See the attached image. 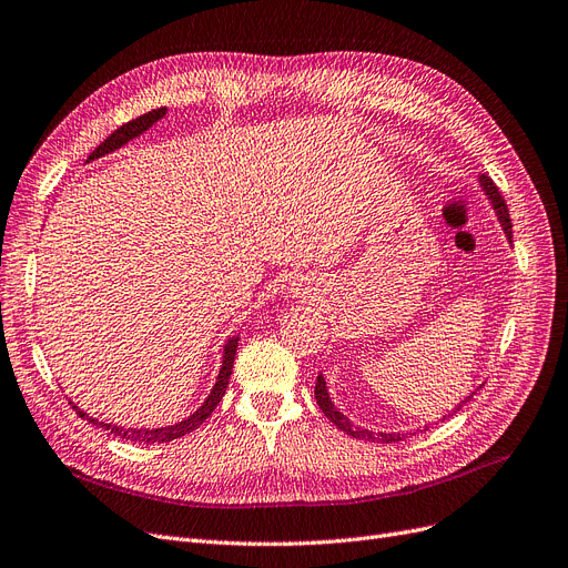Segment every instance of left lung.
<instances>
[{"mask_svg": "<svg viewBox=\"0 0 568 568\" xmlns=\"http://www.w3.org/2000/svg\"><path fill=\"white\" fill-rule=\"evenodd\" d=\"M479 182H481V186H485L487 196L491 199V203H494V207H496V213H498V220H500L503 229H506L508 239H513V220H510L508 203H506V199H503L500 189L496 186V182H494L489 175H479ZM316 400H318V405H321L323 414L329 418V422H332L334 426L342 428L344 433H348V435H353V437H358V439H374L369 430L355 428V426L348 422V418H346L342 412H337V407L332 405L329 395H327V388H325V379H323V376H318V382H316ZM468 400H470V397H466L464 405H466ZM405 437H407V433H397V435H382V437H376V439H382V443H400V439H405Z\"/></svg>", "mask_w": 568, "mask_h": 568, "instance_id": "8db88e82", "label": "left lung"}]
</instances>
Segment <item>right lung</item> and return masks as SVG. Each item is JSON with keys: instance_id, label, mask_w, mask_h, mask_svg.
Here are the masks:
<instances>
[{"instance_id": "add662e5", "label": "right lung", "mask_w": 568, "mask_h": 568, "mask_svg": "<svg viewBox=\"0 0 568 568\" xmlns=\"http://www.w3.org/2000/svg\"><path fill=\"white\" fill-rule=\"evenodd\" d=\"M163 114H165V108H159V110L146 112V114H142V116H138V119H133V121H129V123H123L121 129H116L108 140L100 142V144L95 146L93 154L89 156V161H93V159H98V156H102V154H110V152L119 150L121 144H125L129 140H133L135 135L144 133L146 129H150V125H154ZM236 346H239V339H236V337L224 346V363H222V369H220V376H217V384H215L213 393L207 395V400L201 405V409H196L192 416L184 418L182 424L168 426V428H152V430H144V428H116V426L98 422V418H93V416H89V414H83V412H81L77 405H72V403H70V405H72V409H74L81 418H87V422H91L93 426H100V428H104V430H112L114 435H121L123 439H131V443H146V445H154V443H173V439H178V437H182V435H186V433L196 430V428L205 422V418H207L210 414H213V409L220 405L222 395L226 393L231 367H234Z\"/></svg>"}]
</instances>
